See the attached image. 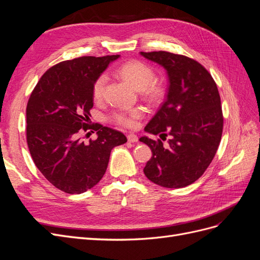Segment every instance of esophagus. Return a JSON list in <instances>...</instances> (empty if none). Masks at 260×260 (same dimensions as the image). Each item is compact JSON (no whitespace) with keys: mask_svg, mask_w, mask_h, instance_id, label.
<instances>
[{"mask_svg":"<svg viewBox=\"0 0 260 260\" xmlns=\"http://www.w3.org/2000/svg\"><path fill=\"white\" fill-rule=\"evenodd\" d=\"M128 141L130 143H136V142H138L139 141V139H138V137L136 136V135H132V133H130V135H128Z\"/></svg>","mask_w":260,"mask_h":260,"instance_id":"esophagus-1","label":"esophagus"}]
</instances>
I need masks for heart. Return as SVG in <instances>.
Wrapping results in <instances>:
<instances>
[{"mask_svg": "<svg viewBox=\"0 0 260 260\" xmlns=\"http://www.w3.org/2000/svg\"><path fill=\"white\" fill-rule=\"evenodd\" d=\"M118 74L124 81H127L133 88L143 91L145 95L155 99L159 95L160 89L153 83L155 74L154 70L146 64L139 60H132L124 62L118 69ZM106 76L102 75L95 80L93 84V96L95 100H101L104 95ZM143 112L140 108H133L130 111H119L114 114V120L124 127H135L137 119L142 117Z\"/></svg>", "mask_w": 260, "mask_h": 260, "instance_id": "b5f03b06", "label": "heart"}]
</instances>
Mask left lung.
I'll list each match as a JSON object with an SVG mask.
<instances>
[{
	"instance_id": "obj_1",
	"label": "left lung",
	"mask_w": 260,
	"mask_h": 260,
	"mask_svg": "<svg viewBox=\"0 0 260 260\" xmlns=\"http://www.w3.org/2000/svg\"><path fill=\"white\" fill-rule=\"evenodd\" d=\"M166 69V101L145 127V132L169 137L140 138L152 151L143 169L155 184L179 188L190 185L208 168L222 136L223 117L217 84L200 62L169 52H140Z\"/></svg>"
}]
</instances>
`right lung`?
Here are the masks:
<instances>
[{"instance_id": "add662e5", "label": "right lung", "mask_w": 260, "mask_h": 260, "mask_svg": "<svg viewBox=\"0 0 260 260\" xmlns=\"http://www.w3.org/2000/svg\"><path fill=\"white\" fill-rule=\"evenodd\" d=\"M120 55L82 56L46 70L27 104V143L37 168L50 183L69 194L96 185L107 169L112 149L124 144L123 133L102 124H86L93 107V84ZM97 131L88 145L83 131Z\"/></svg>"}]
</instances>
